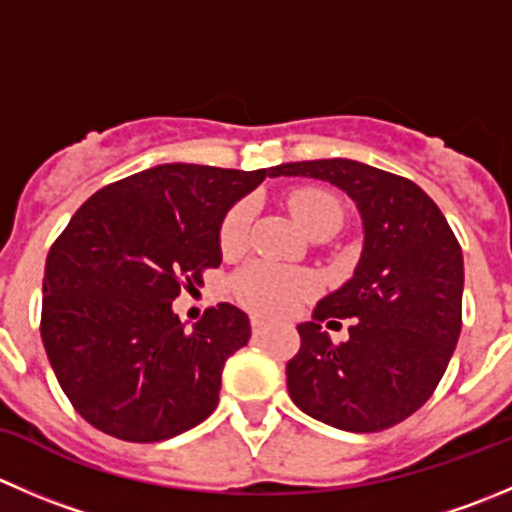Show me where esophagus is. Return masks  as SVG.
I'll use <instances>...</instances> for the list:
<instances>
[{
  "mask_svg": "<svg viewBox=\"0 0 512 512\" xmlns=\"http://www.w3.org/2000/svg\"><path fill=\"white\" fill-rule=\"evenodd\" d=\"M265 322L260 320V317H252V335H262L265 332Z\"/></svg>",
  "mask_w": 512,
  "mask_h": 512,
  "instance_id": "34e87169",
  "label": "esophagus"
}]
</instances>
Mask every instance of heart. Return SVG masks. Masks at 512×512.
Returning <instances> with one entry per match:
<instances>
[{"label":"heart","mask_w":512,"mask_h":512,"mask_svg":"<svg viewBox=\"0 0 512 512\" xmlns=\"http://www.w3.org/2000/svg\"><path fill=\"white\" fill-rule=\"evenodd\" d=\"M292 217L297 227L307 237L317 230L335 232L342 222V207L335 195L317 187H300L287 197ZM250 202H237L220 227V250L222 255L235 257L245 250L247 230H250ZM235 297L255 315H282L297 302L305 300L312 290L310 277L287 267L270 265V262H252L245 270L237 272L232 282Z\"/></svg>","instance_id":"1"}]
</instances>
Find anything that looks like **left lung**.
I'll use <instances>...</instances> for the list:
<instances>
[{
    "label": "left lung",
    "instance_id": "8db88e82",
    "mask_svg": "<svg viewBox=\"0 0 512 512\" xmlns=\"http://www.w3.org/2000/svg\"><path fill=\"white\" fill-rule=\"evenodd\" d=\"M315 177L352 197L362 217L355 275L297 325L287 390L302 413L350 433H377L423 408L463 327V250L440 207L408 177L355 160L287 162L270 177ZM353 317L335 346L325 321Z\"/></svg>",
    "mask_w": 512,
    "mask_h": 512
}]
</instances>
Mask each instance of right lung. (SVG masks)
Instances as JSON below:
<instances>
[{
    "mask_svg": "<svg viewBox=\"0 0 512 512\" xmlns=\"http://www.w3.org/2000/svg\"><path fill=\"white\" fill-rule=\"evenodd\" d=\"M267 170L157 165L94 192L54 240L42 282V342L64 395L102 433L160 443L217 408L222 367L250 340L220 302L185 330L182 287L220 267V227Z\"/></svg>",
    "mask_w": 512,
    "mask_h": 512,
    "instance_id": "obj_1",
    "label": "right lung"
}]
</instances>
